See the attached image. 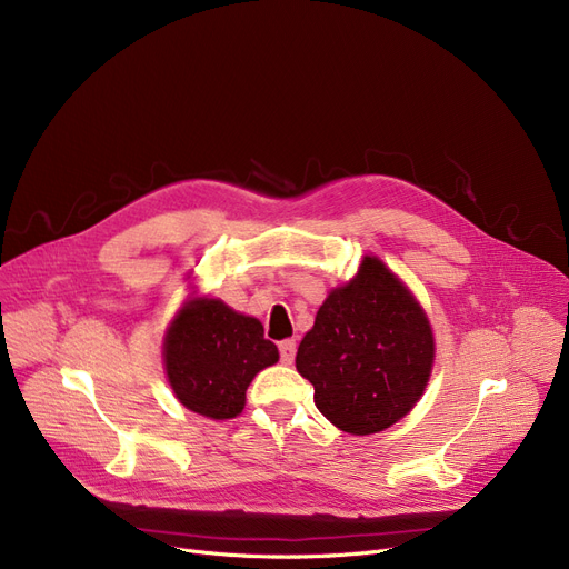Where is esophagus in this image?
<instances>
[{
    "label": "esophagus",
    "instance_id": "34e87169",
    "mask_svg": "<svg viewBox=\"0 0 569 569\" xmlns=\"http://www.w3.org/2000/svg\"><path fill=\"white\" fill-rule=\"evenodd\" d=\"M295 352H297V343L292 339H286V341L279 343V355H281V362L283 365H292Z\"/></svg>",
    "mask_w": 569,
    "mask_h": 569
}]
</instances>
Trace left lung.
<instances>
[{
	"mask_svg": "<svg viewBox=\"0 0 569 569\" xmlns=\"http://www.w3.org/2000/svg\"><path fill=\"white\" fill-rule=\"evenodd\" d=\"M318 410L341 431L378 433L422 397L433 335L422 307L378 258L337 288L316 313L295 357Z\"/></svg>",
	"mask_w": 569,
	"mask_h": 569,
	"instance_id": "8db88e82",
	"label": "left lung"
}]
</instances>
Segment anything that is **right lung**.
Wrapping results in <instances>:
<instances>
[{
  "instance_id": "1",
  "label": "right lung",
  "mask_w": 569,
  "mask_h": 569,
  "mask_svg": "<svg viewBox=\"0 0 569 569\" xmlns=\"http://www.w3.org/2000/svg\"><path fill=\"white\" fill-rule=\"evenodd\" d=\"M168 380L189 410L230 420L247 401L258 371L279 360L260 320L232 311L221 300H193L174 318L163 346Z\"/></svg>"
}]
</instances>
